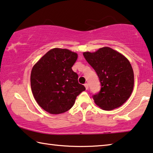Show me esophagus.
I'll use <instances>...</instances> for the list:
<instances>
[{
  "label": "esophagus",
  "instance_id": "obj_1",
  "mask_svg": "<svg viewBox=\"0 0 153 153\" xmlns=\"http://www.w3.org/2000/svg\"><path fill=\"white\" fill-rule=\"evenodd\" d=\"M84 86H85V88H86V89L87 90L88 88V84H87V83H85L84 84Z\"/></svg>",
  "mask_w": 153,
  "mask_h": 153
}]
</instances>
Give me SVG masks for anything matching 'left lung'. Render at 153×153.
<instances>
[{
  "label": "left lung",
  "mask_w": 153,
  "mask_h": 153,
  "mask_svg": "<svg viewBox=\"0 0 153 153\" xmlns=\"http://www.w3.org/2000/svg\"><path fill=\"white\" fill-rule=\"evenodd\" d=\"M83 56L101 84L100 92L93 95L95 103L106 111L122 106L131 96L134 86V73L128 60L107 47L93 53L84 52Z\"/></svg>",
  "instance_id": "1"
}]
</instances>
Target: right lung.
Here are the masks:
<instances>
[{
  "label": "right lung",
  "mask_w": 153,
  "mask_h": 153,
  "mask_svg": "<svg viewBox=\"0 0 153 153\" xmlns=\"http://www.w3.org/2000/svg\"><path fill=\"white\" fill-rule=\"evenodd\" d=\"M77 54L69 49L49 50L33 66L31 88L39 106L51 114H60L74 106L77 95L85 91L71 67Z\"/></svg>",
  "instance_id": "add662e5"
}]
</instances>
